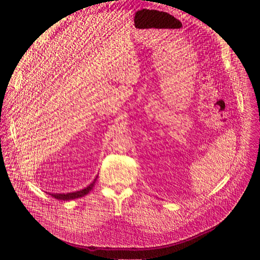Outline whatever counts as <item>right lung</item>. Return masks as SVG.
<instances>
[{
  "label": "right lung",
  "mask_w": 260,
  "mask_h": 260,
  "mask_svg": "<svg viewBox=\"0 0 260 260\" xmlns=\"http://www.w3.org/2000/svg\"><path fill=\"white\" fill-rule=\"evenodd\" d=\"M96 178H98V176H96ZM96 178L93 180L92 183H90L88 185L86 188H84L82 190L75 191V192H69V193H49V194L52 198H54L56 200H59V201H70V200H75V199H78V198H82V197L87 194L92 189V187L94 186V183H95Z\"/></svg>",
  "instance_id": "obj_1"
}]
</instances>
